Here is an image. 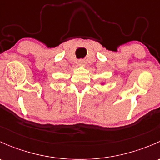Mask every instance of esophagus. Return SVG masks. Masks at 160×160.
Wrapping results in <instances>:
<instances>
[{"instance_id": "esophagus-1", "label": "esophagus", "mask_w": 160, "mask_h": 160, "mask_svg": "<svg viewBox=\"0 0 160 160\" xmlns=\"http://www.w3.org/2000/svg\"><path fill=\"white\" fill-rule=\"evenodd\" d=\"M79 62H80V64H84L85 63V61L83 60V59H81V60L79 61Z\"/></svg>"}]
</instances>
